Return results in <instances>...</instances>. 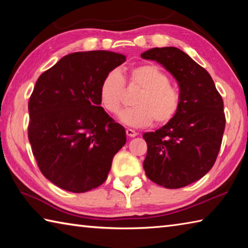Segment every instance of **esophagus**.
Segmentation results:
<instances>
[{
  "mask_svg": "<svg viewBox=\"0 0 248 248\" xmlns=\"http://www.w3.org/2000/svg\"><path fill=\"white\" fill-rule=\"evenodd\" d=\"M125 133H127V136L128 137H130V138H134V137H136L137 136V132L136 131H134V130H132V129H127V130H125Z\"/></svg>",
  "mask_w": 248,
  "mask_h": 248,
  "instance_id": "1",
  "label": "esophagus"
}]
</instances>
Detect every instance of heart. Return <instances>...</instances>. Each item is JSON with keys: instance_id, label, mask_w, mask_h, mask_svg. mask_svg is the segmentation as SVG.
Wrapping results in <instances>:
<instances>
[{"instance_id": "obj_1", "label": "heart", "mask_w": 248, "mask_h": 248, "mask_svg": "<svg viewBox=\"0 0 248 248\" xmlns=\"http://www.w3.org/2000/svg\"><path fill=\"white\" fill-rule=\"evenodd\" d=\"M164 70L156 64L144 63L129 72V86L138 87L140 93L132 99L134 107L125 109L119 118L130 127L143 128L153 123L164 125L170 123L182 106L179 91L170 83ZM124 79L117 70L105 75L99 85V102L109 114L117 115L124 103Z\"/></svg>"}]
</instances>
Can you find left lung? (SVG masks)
<instances>
[{"instance_id":"8db88e82","label":"left lung","mask_w":248,"mask_h":248,"mask_svg":"<svg viewBox=\"0 0 248 248\" xmlns=\"http://www.w3.org/2000/svg\"><path fill=\"white\" fill-rule=\"evenodd\" d=\"M141 57L157 61L173 74L182 96L175 118L143 134L148 144L145 174L159 186L182 188L215 165L225 129L223 99L207 70L178 48H153Z\"/></svg>"}]
</instances>
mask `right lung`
Wrapping results in <instances>:
<instances>
[{"instance_id": "obj_1", "label": "right lung", "mask_w": 248, "mask_h": 248, "mask_svg": "<svg viewBox=\"0 0 248 248\" xmlns=\"http://www.w3.org/2000/svg\"><path fill=\"white\" fill-rule=\"evenodd\" d=\"M124 54L74 52L37 79L28 102V139L39 170L56 186L86 192L102 185L127 141L99 102V85Z\"/></svg>"}]
</instances>
